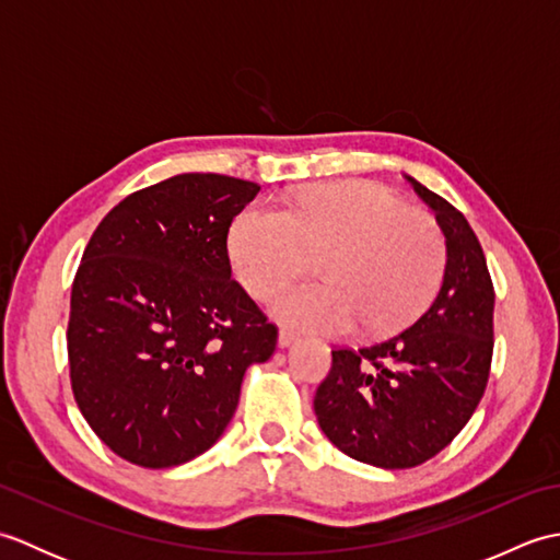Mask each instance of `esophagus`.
<instances>
[{"label": "esophagus", "instance_id": "1", "mask_svg": "<svg viewBox=\"0 0 560 560\" xmlns=\"http://www.w3.org/2000/svg\"><path fill=\"white\" fill-rule=\"evenodd\" d=\"M295 339H299V337H295L293 331H289V329H281V331H279V347H281V349L293 347Z\"/></svg>", "mask_w": 560, "mask_h": 560}]
</instances>
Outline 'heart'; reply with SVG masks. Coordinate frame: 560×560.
Returning a JSON list of instances; mask_svg holds the SVG:
<instances>
[{
	"label": "heart",
	"instance_id": "obj_1",
	"mask_svg": "<svg viewBox=\"0 0 560 560\" xmlns=\"http://www.w3.org/2000/svg\"><path fill=\"white\" fill-rule=\"evenodd\" d=\"M305 249H325L323 283L281 291L269 313L323 335L359 325L363 335H387L409 325L433 301L447 267L440 223L375 183H325L295 195L287 211L247 205L231 223L233 271L259 301L299 277Z\"/></svg>",
	"mask_w": 560,
	"mask_h": 560
}]
</instances>
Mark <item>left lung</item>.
<instances>
[{
    "mask_svg": "<svg viewBox=\"0 0 560 560\" xmlns=\"http://www.w3.org/2000/svg\"><path fill=\"white\" fill-rule=\"evenodd\" d=\"M433 209L447 267L431 307L397 337L331 351L315 416L343 455L409 469L447 447L477 411L493 353V283L477 233L462 213L407 175Z\"/></svg>",
    "mask_w": 560,
    "mask_h": 560,
    "instance_id": "obj_1",
    "label": "left lung"
}]
</instances>
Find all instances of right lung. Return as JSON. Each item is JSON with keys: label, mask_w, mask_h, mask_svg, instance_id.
I'll return each instance as SVG.
<instances>
[{"label": "right lung", "mask_w": 560, "mask_h": 560, "mask_svg": "<svg viewBox=\"0 0 560 560\" xmlns=\"http://www.w3.org/2000/svg\"><path fill=\"white\" fill-rule=\"evenodd\" d=\"M257 183L183 173L125 197L83 249L67 329L74 399L105 445L147 469L207 452L277 327L231 279L225 237Z\"/></svg>", "instance_id": "right-lung-1"}]
</instances>
